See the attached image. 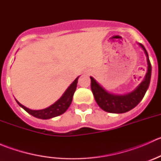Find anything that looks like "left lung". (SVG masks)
Segmentation results:
<instances>
[{
    "mask_svg": "<svg viewBox=\"0 0 161 161\" xmlns=\"http://www.w3.org/2000/svg\"><path fill=\"white\" fill-rule=\"evenodd\" d=\"M139 44L144 50L147 57L148 70L144 80L134 91L125 95H114L105 90L93 78L90 77L91 90L93 93L94 98L99 107L104 111L115 114L125 113L137 106L143 98L150 85L152 68L147 50L143 45L141 43Z\"/></svg>",
    "mask_w": 161,
    "mask_h": 161,
    "instance_id": "1",
    "label": "left lung"
}]
</instances>
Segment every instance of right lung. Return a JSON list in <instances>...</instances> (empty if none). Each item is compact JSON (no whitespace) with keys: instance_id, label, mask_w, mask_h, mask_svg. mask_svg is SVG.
I'll return each mask as SVG.
<instances>
[{"instance_id":"1","label":"right lung","mask_w":161,"mask_h":161,"mask_svg":"<svg viewBox=\"0 0 161 161\" xmlns=\"http://www.w3.org/2000/svg\"><path fill=\"white\" fill-rule=\"evenodd\" d=\"M78 79H79V77L76 78L75 80L71 84L70 86L67 89V90L64 92L62 97L58 101L55 102L53 105H51V106L47 108L35 111V110H31L25 108V106L21 104L18 100H16V102L25 111L28 112L30 114L32 115V116L36 117L37 118H40V119H49V118L59 116V115L62 114H64V112L67 111L68 108L70 106L71 101H72L73 95H74V92L76 90V87H77Z\"/></svg>"}]
</instances>
